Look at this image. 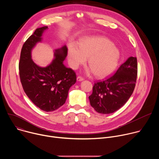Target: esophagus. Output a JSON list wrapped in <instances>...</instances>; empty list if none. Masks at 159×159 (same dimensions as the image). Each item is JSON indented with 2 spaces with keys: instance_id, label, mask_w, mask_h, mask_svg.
Here are the masks:
<instances>
[{
  "instance_id": "34e87169",
  "label": "esophagus",
  "mask_w": 159,
  "mask_h": 159,
  "mask_svg": "<svg viewBox=\"0 0 159 159\" xmlns=\"http://www.w3.org/2000/svg\"><path fill=\"white\" fill-rule=\"evenodd\" d=\"M77 81H79V82L82 81V80H84V78H82V77H80V76H78V77H77Z\"/></svg>"
}]
</instances>
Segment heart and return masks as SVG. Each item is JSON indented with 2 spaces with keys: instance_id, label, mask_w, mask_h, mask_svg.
<instances>
[{
  "instance_id": "b5f03b06",
  "label": "heart",
  "mask_w": 159,
  "mask_h": 159,
  "mask_svg": "<svg viewBox=\"0 0 159 159\" xmlns=\"http://www.w3.org/2000/svg\"><path fill=\"white\" fill-rule=\"evenodd\" d=\"M120 57L119 49L107 38L101 36H89L83 38L79 48L72 44L68 50L69 63L76 69L84 64L88 58L86 72L94 73L96 77L104 78L115 70Z\"/></svg>"
}]
</instances>
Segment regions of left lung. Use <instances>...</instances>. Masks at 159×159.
Returning a JSON list of instances; mask_svg holds the SVG:
<instances>
[{
    "mask_svg": "<svg viewBox=\"0 0 159 159\" xmlns=\"http://www.w3.org/2000/svg\"><path fill=\"white\" fill-rule=\"evenodd\" d=\"M137 57H130L111 77L96 82L89 96L91 106L101 114H111L121 108L131 96L137 77Z\"/></svg>",
    "mask_w": 159,
    "mask_h": 159,
    "instance_id": "obj_1",
    "label": "left lung"
}]
</instances>
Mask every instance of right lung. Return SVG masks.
Wrapping results in <instances>:
<instances>
[{
	"label": "right lung",
	"instance_id": "add662e5",
	"mask_svg": "<svg viewBox=\"0 0 159 159\" xmlns=\"http://www.w3.org/2000/svg\"><path fill=\"white\" fill-rule=\"evenodd\" d=\"M48 26L37 28L22 46L19 70L22 88L29 99L39 109L50 112L55 111L66 101L70 88L76 82L73 70L66 67L63 61L67 56L64 45L54 52V59L50 65L41 67L31 58V52L42 40Z\"/></svg>",
	"mask_w": 159,
	"mask_h": 159
}]
</instances>
